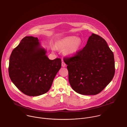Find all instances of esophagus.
Instances as JSON below:
<instances>
[{
  "label": "esophagus",
  "instance_id": "1",
  "mask_svg": "<svg viewBox=\"0 0 127 127\" xmlns=\"http://www.w3.org/2000/svg\"><path fill=\"white\" fill-rule=\"evenodd\" d=\"M62 67H65L66 66V64H65V63L64 62V61H62Z\"/></svg>",
  "mask_w": 127,
  "mask_h": 127
}]
</instances>
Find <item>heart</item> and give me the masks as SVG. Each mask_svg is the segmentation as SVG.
I'll use <instances>...</instances> for the list:
<instances>
[{
  "label": "heart",
  "mask_w": 127,
  "mask_h": 127,
  "mask_svg": "<svg viewBox=\"0 0 127 127\" xmlns=\"http://www.w3.org/2000/svg\"><path fill=\"white\" fill-rule=\"evenodd\" d=\"M81 45V40L74 36L65 37L58 41L57 47L65 49L66 52L69 55H73L77 52Z\"/></svg>",
  "instance_id": "b5f03b06"
}]
</instances>
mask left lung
<instances>
[{
    "mask_svg": "<svg viewBox=\"0 0 127 127\" xmlns=\"http://www.w3.org/2000/svg\"><path fill=\"white\" fill-rule=\"evenodd\" d=\"M72 88L83 95L100 93L114 77V54L105 40L93 33L86 45L73 56L65 57Z\"/></svg>",
    "mask_w": 127,
    "mask_h": 127,
    "instance_id": "obj_1",
    "label": "left lung"
}]
</instances>
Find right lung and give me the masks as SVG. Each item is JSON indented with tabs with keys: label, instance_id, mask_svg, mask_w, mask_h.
I'll return each mask as SVG.
<instances>
[{
	"label": "right lung",
	"instance_id": "1",
	"mask_svg": "<svg viewBox=\"0 0 127 127\" xmlns=\"http://www.w3.org/2000/svg\"><path fill=\"white\" fill-rule=\"evenodd\" d=\"M40 47L37 37L25 36L12 51L8 72L15 86L32 96L46 93L61 67V59L50 60Z\"/></svg>",
	"mask_w": 127,
	"mask_h": 127
}]
</instances>
